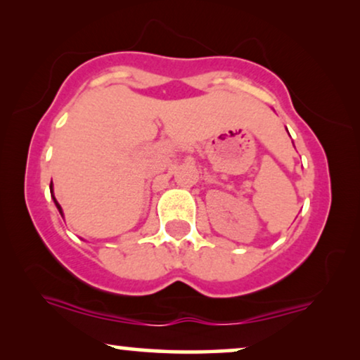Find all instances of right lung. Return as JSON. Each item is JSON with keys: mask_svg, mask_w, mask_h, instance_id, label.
<instances>
[{"mask_svg": "<svg viewBox=\"0 0 360 360\" xmlns=\"http://www.w3.org/2000/svg\"><path fill=\"white\" fill-rule=\"evenodd\" d=\"M51 195H52V200H53V203H56V206H57V210H58V213H60L62 216H63V211H62V206L58 205V201L56 200V196H53V190H52V181H51Z\"/></svg>", "mask_w": 360, "mask_h": 360, "instance_id": "obj_1", "label": "right lung"}]
</instances>
